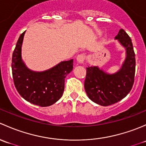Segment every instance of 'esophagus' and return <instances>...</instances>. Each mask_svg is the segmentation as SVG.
I'll return each mask as SVG.
<instances>
[{
	"instance_id": "34e87169",
	"label": "esophagus",
	"mask_w": 146,
	"mask_h": 146,
	"mask_svg": "<svg viewBox=\"0 0 146 146\" xmlns=\"http://www.w3.org/2000/svg\"><path fill=\"white\" fill-rule=\"evenodd\" d=\"M85 55H84V54H80V55H79L76 57V60H77V62H79V64H82V63L84 62V61L85 60Z\"/></svg>"
}]
</instances>
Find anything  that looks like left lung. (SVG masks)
<instances>
[{
	"instance_id": "1",
	"label": "left lung",
	"mask_w": 146,
	"mask_h": 146,
	"mask_svg": "<svg viewBox=\"0 0 146 146\" xmlns=\"http://www.w3.org/2000/svg\"><path fill=\"white\" fill-rule=\"evenodd\" d=\"M115 39L125 48L126 58L117 72L108 74L98 66L86 67L84 88L94 103L108 106L117 103L128 95L134 82L136 59L131 40L121 29Z\"/></svg>"
}]
</instances>
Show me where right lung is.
<instances>
[{
  "label": "right lung",
  "instance_id": "1",
  "mask_svg": "<svg viewBox=\"0 0 146 146\" xmlns=\"http://www.w3.org/2000/svg\"><path fill=\"white\" fill-rule=\"evenodd\" d=\"M25 31L18 39L12 58V72L16 89L25 100L40 107L52 106L62 96L64 79L72 71L73 59L62 61L43 72L29 70L22 59Z\"/></svg>",
  "mask_w": 146,
  "mask_h": 146
}]
</instances>
